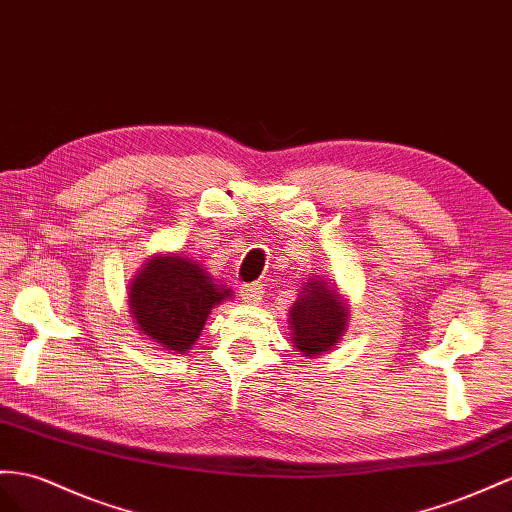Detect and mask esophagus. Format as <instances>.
I'll use <instances>...</instances> for the list:
<instances>
[{
  "instance_id": "34e87169",
  "label": "esophagus",
  "mask_w": 512,
  "mask_h": 512,
  "mask_svg": "<svg viewBox=\"0 0 512 512\" xmlns=\"http://www.w3.org/2000/svg\"><path fill=\"white\" fill-rule=\"evenodd\" d=\"M244 303H251V305H257L261 303V296H264V290H261L259 283H251V285H244L242 292H240Z\"/></svg>"
}]
</instances>
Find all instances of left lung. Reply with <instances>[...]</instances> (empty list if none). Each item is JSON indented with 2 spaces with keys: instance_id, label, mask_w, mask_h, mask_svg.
Returning <instances> with one entry per match:
<instances>
[{
  "instance_id": "1",
  "label": "left lung",
  "mask_w": 512,
  "mask_h": 512,
  "mask_svg": "<svg viewBox=\"0 0 512 512\" xmlns=\"http://www.w3.org/2000/svg\"><path fill=\"white\" fill-rule=\"evenodd\" d=\"M348 305L337 285L329 279L311 277L300 287L298 298L290 307V331L294 348L307 359L333 350L348 326Z\"/></svg>"
}]
</instances>
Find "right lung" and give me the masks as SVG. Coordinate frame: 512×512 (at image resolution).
<instances>
[{
    "instance_id": "1",
    "label": "right lung",
    "mask_w": 512,
    "mask_h": 512,
    "mask_svg": "<svg viewBox=\"0 0 512 512\" xmlns=\"http://www.w3.org/2000/svg\"><path fill=\"white\" fill-rule=\"evenodd\" d=\"M129 313L136 329L168 352H188L216 305L231 298L199 261L155 255L129 285Z\"/></svg>"
}]
</instances>
